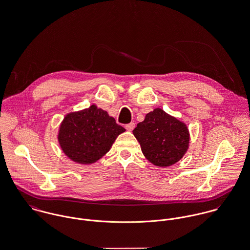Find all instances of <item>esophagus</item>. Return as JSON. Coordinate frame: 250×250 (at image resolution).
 <instances>
[{
  "instance_id": "34e87169",
  "label": "esophagus",
  "mask_w": 250,
  "mask_h": 250,
  "mask_svg": "<svg viewBox=\"0 0 250 250\" xmlns=\"http://www.w3.org/2000/svg\"><path fill=\"white\" fill-rule=\"evenodd\" d=\"M135 126H136V124H135L134 122H131V123L127 124V125L125 126V128H126V130H127V131H129V132H132V131L134 130Z\"/></svg>"
}]
</instances>
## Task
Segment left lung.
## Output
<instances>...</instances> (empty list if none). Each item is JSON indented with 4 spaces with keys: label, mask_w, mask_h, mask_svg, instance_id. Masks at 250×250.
I'll return each mask as SVG.
<instances>
[{
    "label": "left lung",
    "mask_w": 250,
    "mask_h": 250,
    "mask_svg": "<svg viewBox=\"0 0 250 250\" xmlns=\"http://www.w3.org/2000/svg\"><path fill=\"white\" fill-rule=\"evenodd\" d=\"M133 134L145 158L159 167L178 162L189 147L190 135L186 124L159 108L146 114Z\"/></svg>",
    "instance_id": "obj_1"
}]
</instances>
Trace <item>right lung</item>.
<instances>
[{
	"label": "right lung",
	"instance_id": "obj_1",
	"mask_svg": "<svg viewBox=\"0 0 250 250\" xmlns=\"http://www.w3.org/2000/svg\"><path fill=\"white\" fill-rule=\"evenodd\" d=\"M125 129L95 105L67 114L58 133L64 154L74 162L91 164L107 154Z\"/></svg>",
	"mask_w": 250,
	"mask_h": 250
}]
</instances>
